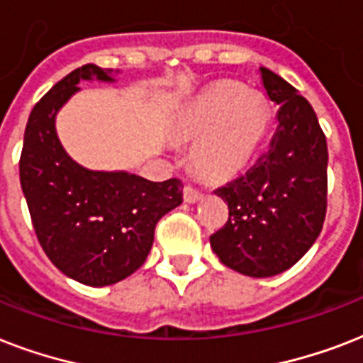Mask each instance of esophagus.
<instances>
[{"instance_id":"1","label":"esophagus","mask_w":363,"mask_h":363,"mask_svg":"<svg viewBox=\"0 0 363 363\" xmlns=\"http://www.w3.org/2000/svg\"><path fill=\"white\" fill-rule=\"evenodd\" d=\"M199 198H201V192H199L198 188L190 186V184L184 186V201H186V203H196Z\"/></svg>"}]
</instances>
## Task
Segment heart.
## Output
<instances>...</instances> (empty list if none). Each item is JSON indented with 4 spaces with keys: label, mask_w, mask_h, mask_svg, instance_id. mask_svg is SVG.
I'll use <instances>...</instances> for the list:
<instances>
[{
    "label": "heart",
    "mask_w": 363,
    "mask_h": 363,
    "mask_svg": "<svg viewBox=\"0 0 363 363\" xmlns=\"http://www.w3.org/2000/svg\"><path fill=\"white\" fill-rule=\"evenodd\" d=\"M271 121L269 105L238 82H215L177 118L175 135L198 141L192 164L209 181H228L250 164Z\"/></svg>",
    "instance_id": "b5f03b06"
}]
</instances>
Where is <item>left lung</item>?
Returning <instances> with one entry per match:
<instances>
[{
	"mask_svg": "<svg viewBox=\"0 0 363 363\" xmlns=\"http://www.w3.org/2000/svg\"><path fill=\"white\" fill-rule=\"evenodd\" d=\"M279 105V128L256 164L215 194L230 216L211 235L230 269L273 277L292 267L320 235L328 209V145L311 104L282 77L259 67Z\"/></svg>",
	"mask_w": 363,
	"mask_h": 363,
	"instance_id": "1",
	"label": "left lung"
}]
</instances>
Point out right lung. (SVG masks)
I'll return each mask as SVG.
<instances>
[{
	"instance_id": "right-lung-1",
	"label": "right lung",
	"mask_w": 363,
	"mask_h": 363,
	"mask_svg": "<svg viewBox=\"0 0 363 363\" xmlns=\"http://www.w3.org/2000/svg\"><path fill=\"white\" fill-rule=\"evenodd\" d=\"M86 64L56 82L31 111L20 154V184L48 259L88 286H107L145 264L156 224L182 201L181 179L152 182L125 171H90L67 156L56 113L79 82L113 81Z\"/></svg>"
}]
</instances>
